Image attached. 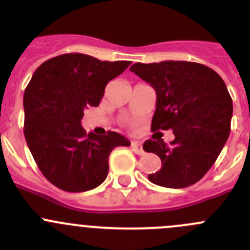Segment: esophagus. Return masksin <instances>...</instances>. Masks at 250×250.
<instances>
[{"label": "esophagus", "instance_id": "1", "mask_svg": "<svg viewBox=\"0 0 250 250\" xmlns=\"http://www.w3.org/2000/svg\"><path fill=\"white\" fill-rule=\"evenodd\" d=\"M132 148H133V151H134V152L137 153V155H143V153H144L143 146H141L139 143H137V141H133V143H132Z\"/></svg>", "mask_w": 250, "mask_h": 250}]
</instances>
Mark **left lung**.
Returning <instances> with one entry per match:
<instances>
[{"instance_id": "left-lung-1", "label": "left lung", "mask_w": 250, "mask_h": 250, "mask_svg": "<svg viewBox=\"0 0 250 250\" xmlns=\"http://www.w3.org/2000/svg\"><path fill=\"white\" fill-rule=\"evenodd\" d=\"M129 70L156 90L152 132L172 129L175 137L170 145L162 139L144 143V151L162 161L148 180L170 188L193 185L210 169L230 134L233 107L225 82L192 62H135Z\"/></svg>"}]
</instances>
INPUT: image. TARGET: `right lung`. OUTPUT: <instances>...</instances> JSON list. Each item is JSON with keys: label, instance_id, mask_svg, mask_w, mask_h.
Listing matches in <instances>:
<instances>
[{"label": "right lung", "instance_id": "add662e5", "mask_svg": "<svg viewBox=\"0 0 250 250\" xmlns=\"http://www.w3.org/2000/svg\"><path fill=\"white\" fill-rule=\"evenodd\" d=\"M129 65L69 53L47 60L32 75L24 93V135L37 167L57 188H97L107 176L111 151L130 145L115 132L87 135L81 125L84 110L98 106L107 83Z\"/></svg>", "mask_w": 250, "mask_h": 250}]
</instances>
